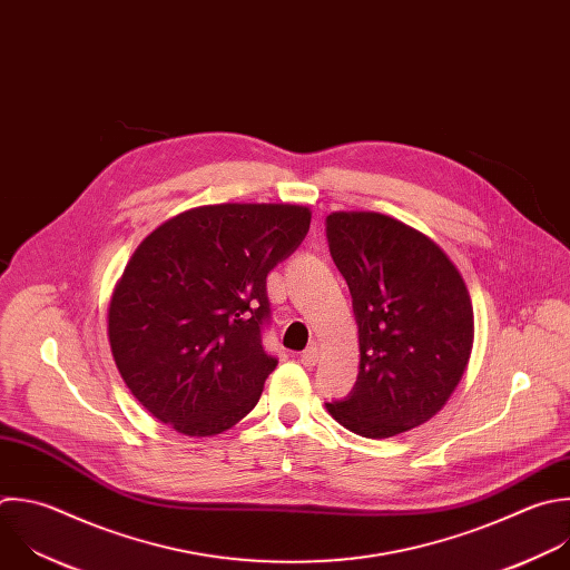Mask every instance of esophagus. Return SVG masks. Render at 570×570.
<instances>
[{
	"label": "esophagus",
	"mask_w": 570,
	"mask_h": 570,
	"mask_svg": "<svg viewBox=\"0 0 570 570\" xmlns=\"http://www.w3.org/2000/svg\"><path fill=\"white\" fill-rule=\"evenodd\" d=\"M299 360H302L304 366H315L317 360H320V348H317V346H308V348L299 355Z\"/></svg>",
	"instance_id": "1"
}]
</instances>
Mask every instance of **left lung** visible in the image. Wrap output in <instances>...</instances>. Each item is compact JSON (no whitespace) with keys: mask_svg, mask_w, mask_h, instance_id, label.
Segmentation results:
<instances>
[{"mask_svg":"<svg viewBox=\"0 0 570 570\" xmlns=\"http://www.w3.org/2000/svg\"><path fill=\"white\" fill-rule=\"evenodd\" d=\"M331 257L357 324L353 392L326 412L364 439H390L436 416L465 373L474 311L463 275L421 230L381 213H331Z\"/></svg>","mask_w":570,"mask_h":570,"instance_id":"8db88e82","label":"left lung"}]
</instances>
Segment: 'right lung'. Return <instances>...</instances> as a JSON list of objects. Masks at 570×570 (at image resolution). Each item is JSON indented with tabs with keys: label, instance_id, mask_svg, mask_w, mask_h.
Here are the masks:
<instances>
[{
	"label": "right lung",
	"instance_id": "1",
	"mask_svg": "<svg viewBox=\"0 0 570 570\" xmlns=\"http://www.w3.org/2000/svg\"><path fill=\"white\" fill-rule=\"evenodd\" d=\"M311 210L219 204L185 210L129 257L107 308L134 399L185 436H215L259 401L277 366L262 346L266 277L306 237Z\"/></svg>",
	"mask_w": 570,
	"mask_h": 570
}]
</instances>
